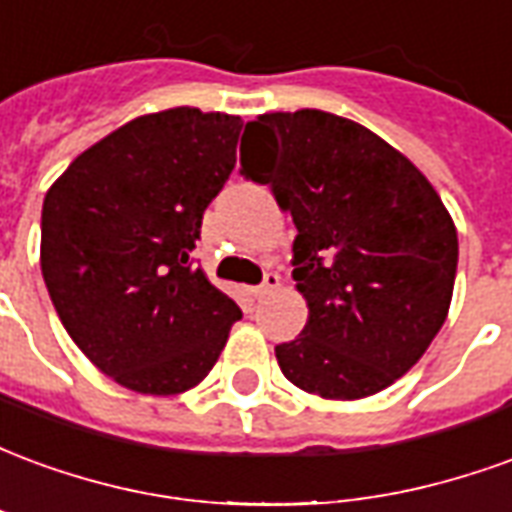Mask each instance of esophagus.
<instances>
[{
    "instance_id": "esophagus-1",
    "label": "esophagus",
    "mask_w": 512,
    "mask_h": 512,
    "mask_svg": "<svg viewBox=\"0 0 512 512\" xmlns=\"http://www.w3.org/2000/svg\"><path fill=\"white\" fill-rule=\"evenodd\" d=\"M279 282H282V279H279L277 271H266L263 282H260V285L252 290V293H255V299H266V296H271V293L279 288Z\"/></svg>"
}]
</instances>
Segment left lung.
Instances as JSON below:
<instances>
[{"label":"left lung","instance_id":"8db88e82","mask_svg":"<svg viewBox=\"0 0 512 512\" xmlns=\"http://www.w3.org/2000/svg\"><path fill=\"white\" fill-rule=\"evenodd\" d=\"M241 172L296 224L293 279L310 318L277 362L326 400L376 395L417 365L450 312L458 233L403 153L321 109L246 123Z\"/></svg>","mask_w":512,"mask_h":512}]
</instances>
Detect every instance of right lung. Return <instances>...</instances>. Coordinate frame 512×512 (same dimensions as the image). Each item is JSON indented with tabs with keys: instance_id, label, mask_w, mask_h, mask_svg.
<instances>
[{
	"instance_id": "right-lung-1",
	"label": "right lung",
	"mask_w": 512,
	"mask_h": 512,
	"mask_svg": "<svg viewBox=\"0 0 512 512\" xmlns=\"http://www.w3.org/2000/svg\"><path fill=\"white\" fill-rule=\"evenodd\" d=\"M244 120L178 106L87 147L40 216V271L65 332L139 395L211 373L241 310L191 268L202 213L235 167Z\"/></svg>"
}]
</instances>
